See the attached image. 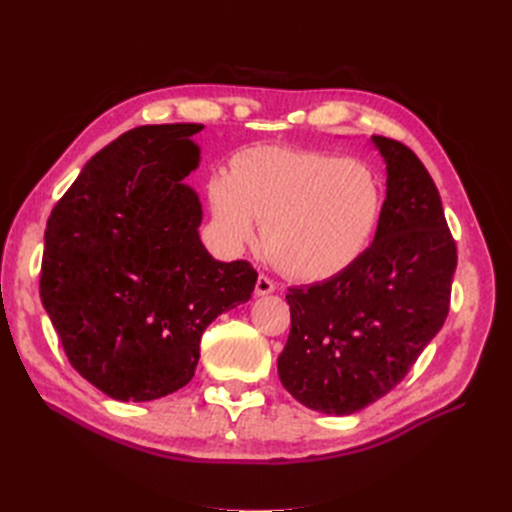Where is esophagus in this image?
Returning a JSON list of instances; mask_svg holds the SVG:
<instances>
[{
	"label": "esophagus",
	"mask_w": 512,
	"mask_h": 512,
	"mask_svg": "<svg viewBox=\"0 0 512 512\" xmlns=\"http://www.w3.org/2000/svg\"><path fill=\"white\" fill-rule=\"evenodd\" d=\"M275 290V282L271 280V277H267V275H258V280H256V294L258 297H262V294H271Z\"/></svg>",
	"instance_id": "1"
}]
</instances>
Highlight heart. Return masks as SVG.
<instances>
[{
    "instance_id": "1",
    "label": "heart",
    "mask_w": 512,
    "mask_h": 512,
    "mask_svg": "<svg viewBox=\"0 0 512 512\" xmlns=\"http://www.w3.org/2000/svg\"><path fill=\"white\" fill-rule=\"evenodd\" d=\"M209 205L222 243L239 252L258 241L294 280L318 282L352 267L378 228L384 185L376 168L339 153L252 147L230 173L209 179Z\"/></svg>"
}]
</instances>
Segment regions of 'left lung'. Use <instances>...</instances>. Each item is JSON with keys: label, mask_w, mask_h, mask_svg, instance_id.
I'll use <instances>...</instances> for the list:
<instances>
[{"label": "left lung", "mask_w": 512, "mask_h": 512, "mask_svg": "<svg viewBox=\"0 0 512 512\" xmlns=\"http://www.w3.org/2000/svg\"><path fill=\"white\" fill-rule=\"evenodd\" d=\"M386 162L376 239L352 267L288 288L284 389L324 414H352L406 378L448 316L457 245L436 183L404 143L374 136Z\"/></svg>", "instance_id": "8db88e82"}]
</instances>
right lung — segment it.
Instances as JSON below:
<instances>
[{
  "instance_id": "right-lung-1",
  "label": "right lung",
  "mask_w": 512,
  "mask_h": 512,
  "mask_svg": "<svg viewBox=\"0 0 512 512\" xmlns=\"http://www.w3.org/2000/svg\"><path fill=\"white\" fill-rule=\"evenodd\" d=\"M205 126L121 134L91 158L44 230L40 299L70 365L119 401H151L194 376L200 337L252 297L256 269L200 243L198 196L183 183Z\"/></svg>"
}]
</instances>
